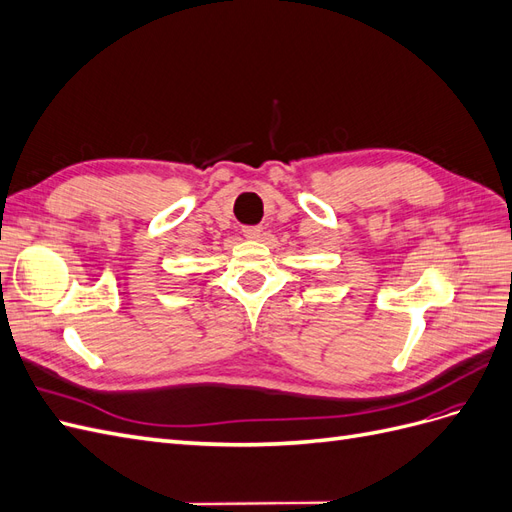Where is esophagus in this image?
<instances>
[{
    "label": "esophagus",
    "mask_w": 512,
    "mask_h": 512,
    "mask_svg": "<svg viewBox=\"0 0 512 512\" xmlns=\"http://www.w3.org/2000/svg\"><path fill=\"white\" fill-rule=\"evenodd\" d=\"M243 237L245 239H258L260 237V226H243Z\"/></svg>",
    "instance_id": "34e87169"
}]
</instances>
